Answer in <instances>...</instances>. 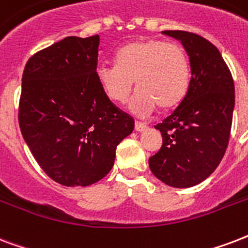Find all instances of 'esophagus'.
Masks as SVG:
<instances>
[{"label":"esophagus","mask_w":248,"mask_h":248,"mask_svg":"<svg viewBox=\"0 0 248 248\" xmlns=\"http://www.w3.org/2000/svg\"><path fill=\"white\" fill-rule=\"evenodd\" d=\"M146 128H148V125H146V124H144V123H140V122H136L135 123V129L137 132L145 131Z\"/></svg>","instance_id":"1"}]
</instances>
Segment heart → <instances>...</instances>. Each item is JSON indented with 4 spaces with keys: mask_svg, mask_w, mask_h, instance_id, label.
I'll return each instance as SVG.
<instances>
[{
    "mask_svg": "<svg viewBox=\"0 0 248 248\" xmlns=\"http://www.w3.org/2000/svg\"><path fill=\"white\" fill-rule=\"evenodd\" d=\"M96 78L109 99L124 104L136 87L139 94L132 109L148 115L159 107L175 108L189 86V61L176 43L142 39L129 43L116 53V65H100Z\"/></svg>",
    "mask_w": 248,
    "mask_h": 248,
    "instance_id": "1",
    "label": "heart"
}]
</instances>
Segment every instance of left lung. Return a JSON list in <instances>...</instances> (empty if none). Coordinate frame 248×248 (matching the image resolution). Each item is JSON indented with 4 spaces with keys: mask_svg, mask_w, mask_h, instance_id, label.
Masks as SVG:
<instances>
[{
    "mask_svg": "<svg viewBox=\"0 0 248 248\" xmlns=\"http://www.w3.org/2000/svg\"><path fill=\"white\" fill-rule=\"evenodd\" d=\"M162 33L183 44L191 81L174 112L155 125L163 142L149 158V167L167 186L188 188L205 180L226 152L235 104L234 81L219 51L206 39L179 30Z\"/></svg>",
    "mask_w": 248,
    "mask_h": 248,
    "instance_id": "8db88e82",
    "label": "left lung"
}]
</instances>
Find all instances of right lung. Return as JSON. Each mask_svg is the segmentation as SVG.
Instances as JSON below:
<instances>
[{
	"label": "right lung",
	"instance_id": "add662e5",
	"mask_svg": "<svg viewBox=\"0 0 248 248\" xmlns=\"http://www.w3.org/2000/svg\"><path fill=\"white\" fill-rule=\"evenodd\" d=\"M99 35L69 36L30 57L18 120L33 158L51 179L86 187L108 174L135 120L96 78Z\"/></svg>",
	"mask_w": 248,
	"mask_h": 248
}]
</instances>
